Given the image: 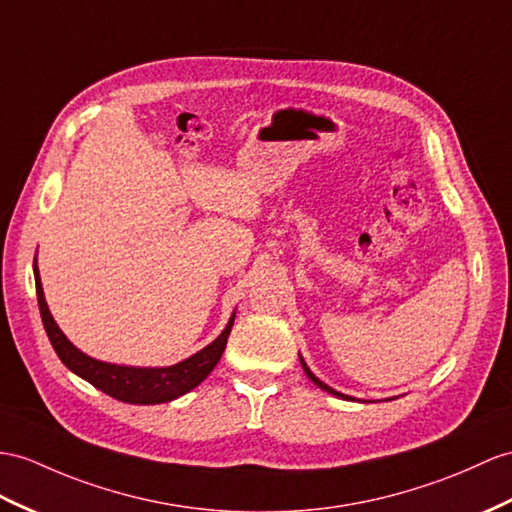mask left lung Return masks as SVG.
<instances>
[{"mask_svg":"<svg viewBox=\"0 0 512 512\" xmlns=\"http://www.w3.org/2000/svg\"><path fill=\"white\" fill-rule=\"evenodd\" d=\"M299 363H302V367H304V371H306V376H308L310 380H313V382H315V384L319 386V389H321V391H328L330 395H336V397H341V400H354V397H350V395H345V393H339V391H334V389H332V386H328L326 382H321V380H319V378L315 376V373L308 369V365L304 363V358H302V356H299Z\"/></svg>","mask_w":512,"mask_h":512,"instance_id":"8db88e82","label":"left lung"}]
</instances>
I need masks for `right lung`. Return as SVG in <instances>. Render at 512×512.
<instances>
[{"instance_id":"right-lung-1","label":"right lung","mask_w":512,"mask_h":512,"mask_svg":"<svg viewBox=\"0 0 512 512\" xmlns=\"http://www.w3.org/2000/svg\"><path fill=\"white\" fill-rule=\"evenodd\" d=\"M34 282H36V299H39L43 326L58 358L65 363L67 369L76 373V376L91 382L95 389L104 391L106 395L126 404H162L193 391L197 384H202L208 378V373L213 371L215 365L219 363L223 350H226L230 330L234 326V313H232L226 330H223L213 343L206 345L204 350H199L197 354L182 360V363H176L171 367H123V365L102 363V360H95L91 356H86L84 352H80L78 347L73 345L58 328V323L54 321L52 313H49L47 302H45L36 258H34Z\"/></svg>"}]
</instances>
